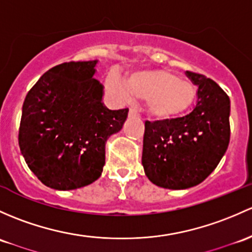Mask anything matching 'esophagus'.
<instances>
[{
    "mask_svg": "<svg viewBox=\"0 0 252 252\" xmlns=\"http://www.w3.org/2000/svg\"><path fill=\"white\" fill-rule=\"evenodd\" d=\"M129 116H137V111L135 108H130L129 110Z\"/></svg>",
    "mask_w": 252,
    "mask_h": 252,
    "instance_id": "1",
    "label": "esophagus"
}]
</instances>
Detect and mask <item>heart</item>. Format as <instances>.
I'll return each instance as SVG.
<instances>
[{
    "mask_svg": "<svg viewBox=\"0 0 252 252\" xmlns=\"http://www.w3.org/2000/svg\"><path fill=\"white\" fill-rule=\"evenodd\" d=\"M110 91L130 101L133 96L147 99V111L156 118L166 119L189 110L197 96V89L189 82L165 70L135 72L126 84L110 76L106 81Z\"/></svg>",
    "mask_w": 252,
    "mask_h": 252,
    "instance_id": "1",
    "label": "heart"
}]
</instances>
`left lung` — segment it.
I'll list each match as a JSON object with an SVG mask.
<instances>
[{
    "instance_id": "1",
    "label": "left lung",
    "mask_w": 252,
    "mask_h": 252,
    "mask_svg": "<svg viewBox=\"0 0 252 252\" xmlns=\"http://www.w3.org/2000/svg\"><path fill=\"white\" fill-rule=\"evenodd\" d=\"M198 86L189 115L145 122L142 165L151 182L169 189L197 186L226 153L231 136L228 95L213 79L186 71Z\"/></svg>"
}]
</instances>
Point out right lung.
<instances>
[{
  "instance_id": "1",
  "label": "right lung",
  "mask_w": 252,
  "mask_h": 252,
  "mask_svg": "<svg viewBox=\"0 0 252 252\" xmlns=\"http://www.w3.org/2000/svg\"><path fill=\"white\" fill-rule=\"evenodd\" d=\"M97 60L70 62L47 71L24 100L19 147L30 170L50 189L91 185L105 165V145L128 108L108 110L104 87L93 78Z\"/></svg>"
}]
</instances>
